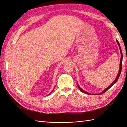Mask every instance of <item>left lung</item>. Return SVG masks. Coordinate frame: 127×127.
<instances>
[{
    "label": "left lung",
    "instance_id": "1",
    "mask_svg": "<svg viewBox=\"0 0 127 127\" xmlns=\"http://www.w3.org/2000/svg\"><path fill=\"white\" fill-rule=\"evenodd\" d=\"M116 42H117V43H118V45H119V49H120V52H121V60H120V68H119V73H118V75H117V76H116V78H115V80H114V81L113 82V83L109 85V86H108L107 88L106 89H105V90L102 91V92H101V93H100V94H98V95H101V94H104V93H105V92H106V91H107L108 89H109V88H111L113 85L116 82H117V81L118 80V79H119V77H120V74H121V69H122V59H123V54H122V51H121V47H120V43H119V42H118V40H116ZM77 87H78V89H80V90L81 91V92H83V93H84V94H88V95H92V94H90V93H88V92H86V91H85L84 90H82V89L80 87V86L79 85H78V84L77 83ZM96 95H97V94H96Z\"/></svg>",
    "mask_w": 127,
    "mask_h": 127
}]
</instances>
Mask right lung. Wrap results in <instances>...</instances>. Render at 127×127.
<instances>
[{
  "label": "right lung",
  "mask_w": 127,
  "mask_h": 127,
  "mask_svg": "<svg viewBox=\"0 0 127 127\" xmlns=\"http://www.w3.org/2000/svg\"><path fill=\"white\" fill-rule=\"evenodd\" d=\"M51 93H50V94H51ZM50 94H49V95H50Z\"/></svg>",
  "instance_id": "add662e5"
}]
</instances>
